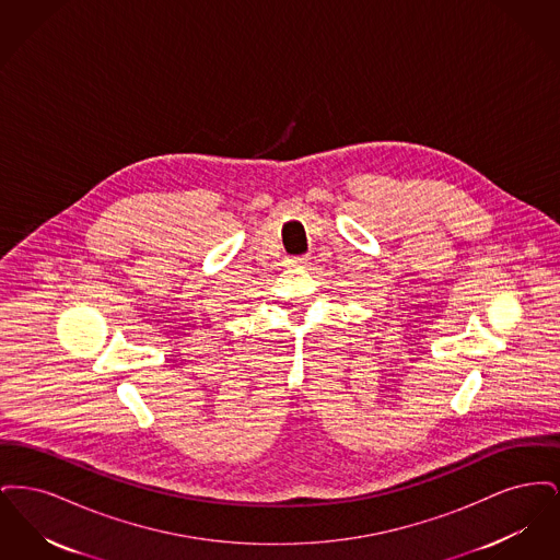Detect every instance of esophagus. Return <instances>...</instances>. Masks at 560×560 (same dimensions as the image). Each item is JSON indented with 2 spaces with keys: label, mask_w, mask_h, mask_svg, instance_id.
<instances>
[{
  "label": "esophagus",
  "mask_w": 560,
  "mask_h": 560,
  "mask_svg": "<svg viewBox=\"0 0 560 560\" xmlns=\"http://www.w3.org/2000/svg\"><path fill=\"white\" fill-rule=\"evenodd\" d=\"M288 265L293 268H306L311 262H308V258H306V256H295V258H290V260H288Z\"/></svg>",
  "instance_id": "esophagus-1"
}]
</instances>
